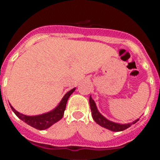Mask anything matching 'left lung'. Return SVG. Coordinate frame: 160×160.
<instances>
[{"mask_svg": "<svg viewBox=\"0 0 160 160\" xmlns=\"http://www.w3.org/2000/svg\"><path fill=\"white\" fill-rule=\"evenodd\" d=\"M90 110H91V114H92V117L94 118V120L97 122L98 125H100L101 127L104 128H107V129L110 130V131H122L124 130L128 129V128H130L132 124H135V122H137L138 121V119H136L135 121H134L131 123H126V124H120L117 123V122H111L110 120H108L107 118H106L105 117L103 116L102 114H100V112L98 111L97 107H96V104L94 102V100L92 99L91 96H90Z\"/></svg>", "mask_w": 160, "mask_h": 160, "instance_id": "left-lung-1", "label": "left lung"}]
</instances>
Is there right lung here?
<instances>
[{
  "label": "right lung",
  "instance_id": "obj_1",
  "mask_svg": "<svg viewBox=\"0 0 160 160\" xmlns=\"http://www.w3.org/2000/svg\"><path fill=\"white\" fill-rule=\"evenodd\" d=\"M75 90V88L72 89L69 92L65 94L62 99L61 100L60 103L57 106L56 108H54L53 111L45 113V114H40V115H35V116H27L25 114H22L10 105L12 111L15 113L17 116L24 121L28 125L31 126L32 128H36L38 130H46L51 127L55 122H58L61 118H62L64 115V111L66 110V103H67L68 98H70L72 93Z\"/></svg>",
  "mask_w": 160,
  "mask_h": 160
}]
</instances>
